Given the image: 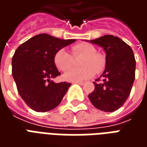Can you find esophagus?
I'll list each match as a JSON object with an SVG mask.
<instances>
[{
    "label": "esophagus",
    "instance_id": "obj_1",
    "mask_svg": "<svg viewBox=\"0 0 147 147\" xmlns=\"http://www.w3.org/2000/svg\"><path fill=\"white\" fill-rule=\"evenodd\" d=\"M74 83H78V84H80V85H83V84L86 83V82H85V81H79V82H75Z\"/></svg>",
    "mask_w": 147,
    "mask_h": 147
}]
</instances>
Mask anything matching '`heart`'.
Returning <instances> with one entry per match:
<instances>
[{
  "mask_svg": "<svg viewBox=\"0 0 147 147\" xmlns=\"http://www.w3.org/2000/svg\"><path fill=\"white\" fill-rule=\"evenodd\" d=\"M73 56L83 55L80 61V67H73L63 76V79L68 82H79L88 80L96 72H101L105 66V57L96 53L95 48L89 43H79L71 48ZM53 61L59 70L64 71L72 65L71 55L64 49L58 50L53 58Z\"/></svg>",
  "mask_w": 147,
  "mask_h": 147,
  "instance_id": "heart-1",
  "label": "heart"
}]
</instances>
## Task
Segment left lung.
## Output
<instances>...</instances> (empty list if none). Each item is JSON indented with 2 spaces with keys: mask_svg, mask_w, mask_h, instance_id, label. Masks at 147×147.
Returning <instances> with one entry per match:
<instances>
[{
  "mask_svg": "<svg viewBox=\"0 0 147 147\" xmlns=\"http://www.w3.org/2000/svg\"><path fill=\"white\" fill-rule=\"evenodd\" d=\"M99 45L105 52V68L103 83H96L94 90L88 98L95 108L104 112L120 109L128 98L136 72V59L132 49L122 39L113 35L86 40Z\"/></svg>",
  "mask_w": 147,
  "mask_h": 147,
  "instance_id": "8db88e82",
  "label": "left lung"
}]
</instances>
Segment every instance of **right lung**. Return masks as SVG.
<instances>
[{
  "label": "right lung",
  "mask_w": 147,
  "mask_h": 147,
  "mask_svg": "<svg viewBox=\"0 0 147 147\" xmlns=\"http://www.w3.org/2000/svg\"><path fill=\"white\" fill-rule=\"evenodd\" d=\"M76 42L40 34L24 42L11 60L12 76L20 95L30 109L47 112L56 108L71 83L53 81L61 72L53 61L56 53Z\"/></svg>",
  "instance_id": "1"
}]
</instances>
